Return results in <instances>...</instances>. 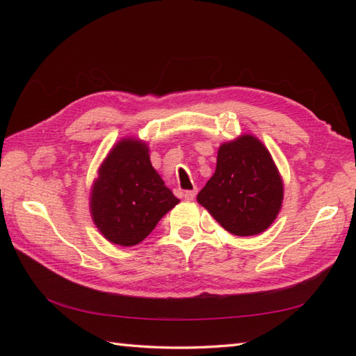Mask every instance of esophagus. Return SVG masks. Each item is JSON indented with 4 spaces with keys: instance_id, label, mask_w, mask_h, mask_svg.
I'll list each match as a JSON object with an SVG mask.
<instances>
[{
    "instance_id": "obj_1",
    "label": "esophagus",
    "mask_w": 356,
    "mask_h": 356,
    "mask_svg": "<svg viewBox=\"0 0 356 356\" xmlns=\"http://www.w3.org/2000/svg\"><path fill=\"white\" fill-rule=\"evenodd\" d=\"M195 194H197V191L195 190H188L184 193V197H185V200H194Z\"/></svg>"
}]
</instances>
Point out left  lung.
I'll list each match as a JSON object with an SVG mask.
<instances>
[{"mask_svg": "<svg viewBox=\"0 0 356 356\" xmlns=\"http://www.w3.org/2000/svg\"><path fill=\"white\" fill-rule=\"evenodd\" d=\"M197 202L234 236H257L275 220L283 182L269 151L245 134L218 148L217 166Z\"/></svg>", "mask_w": 356, "mask_h": 356, "instance_id": "1", "label": "left lung"}]
</instances>
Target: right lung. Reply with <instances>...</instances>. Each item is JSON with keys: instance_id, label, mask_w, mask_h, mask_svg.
Wrapping results in <instances>:
<instances>
[{"instance_id": "add662e5", "label": "right lung", "mask_w": 356, "mask_h": 356, "mask_svg": "<svg viewBox=\"0 0 356 356\" xmlns=\"http://www.w3.org/2000/svg\"><path fill=\"white\" fill-rule=\"evenodd\" d=\"M179 203L149 162L147 143L124 139L110 151L92 190L93 222L108 241L138 245Z\"/></svg>"}]
</instances>
